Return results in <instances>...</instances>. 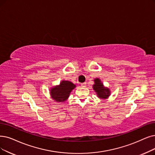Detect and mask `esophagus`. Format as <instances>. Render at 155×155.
<instances>
[{"mask_svg":"<svg viewBox=\"0 0 155 155\" xmlns=\"http://www.w3.org/2000/svg\"><path fill=\"white\" fill-rule=\"evenodd\" d=\"M86 83H81V86H82V87L84 88V87H86Z\"/></svg>","mask_w":155,"mask_h":155,"instance_id":"obj_1","label":"esophagus"}]
</instances>
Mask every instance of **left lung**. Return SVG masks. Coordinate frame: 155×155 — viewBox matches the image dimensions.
<instances>
[{"mask_svg":"<svg viewBox=\"0 0 155 155\" xmlns=\"http://www.w3.org/2000/svg\"><path fill=\"white\" fill-rule=\"evenodd\" d=\"M95 84L93 85V88L97 93V97L102 99H106L110 95V90L108 88L104 87L103 83L100 79L96 78L94 79Z\"/></svg>","mask_w":155,"mask_h":155,"instance_id":"8db88e82","label":"left lung"}]
</instances>
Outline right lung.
<instances>
[{"label": "right lung", "mask_w": 155, "mask_h": 155, "mask_svg": "<svg viewBox=\"0 0 155 155\" xmlns=\"http://www.w3.org/2000/svg\"><path fill=\"white\" fill-rule=\"evenodd\" d=\"M76 88V85L69 81H61L59 85L50 89L51 98L56 102H62L69 98L72 90Z\"/></svg>", "instance_id": "right-lung-1"}]
</instances>
